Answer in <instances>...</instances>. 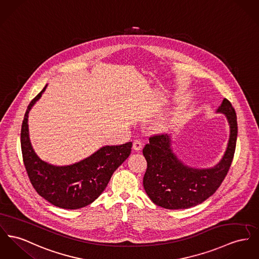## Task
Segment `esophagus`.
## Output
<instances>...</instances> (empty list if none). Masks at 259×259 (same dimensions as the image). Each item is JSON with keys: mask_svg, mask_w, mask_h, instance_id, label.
<instances>
[{"mask_svg": "<svg viewBox=\"0 0 259 259\" xmlns=\"http://www.w3.org/2000/svg\"><path fill=\"white\" fill-rule=\"evenodd\" d=\"M133 148H134L136 151L141 150V148H142V142H141L140 140H135V141H134V144H133Z\"/></svg>", "mask_w": 259, "mask_h": 259, "instance_id": "34e87169", "label": "esophagus"}]
</instances>
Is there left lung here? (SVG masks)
<instances>
[{
    "label": "left lung",
    "instance_id": "left-lung-1",
    "mask_svg": "<svg viewBox=\"0 0 259 259\" xmlns=\"http://www.w3.org/2000/svg\"><path fill=\"white\" fill-rule=\"evenodd\" d=\"M216 112L226 116L230 125V138L224 156L212 168L198 169L186 165L174 153L170 135L149 138V143L142 151L147 161L143 187L156 205L166 209L196 206L221 186L235 154L238 122L235 109L226 98Z\"/></svg>",
    "mask_w": 259,
    "mask_h": 259
}]
</instances>
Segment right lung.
Listing matches in <instances>:
<instances>
[{"label": "right lung", "instance_id": "obj_1", "mask_svg": "<svg viewBox=\"0 0 259 259\" xmlns=\"http://www.w3.org/2000/svg\"><path fill=\"white\" fill-rule=\"evenodd\" d=\"M47 87L30 102L25 112L20 143L23 163L35 190L55 206L79 209L92 203L106 189L113 172L130 156L132 142L103 146L85 159L67 166L49 164L35 153L29 138L28 113Z\"/></svg>", "mask_w": 259, "mask_h": 259}]
</instances>
